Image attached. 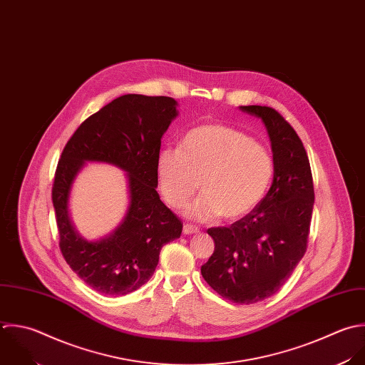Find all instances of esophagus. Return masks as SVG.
I'll return each instance as SVG.
<instances>
[{"instance_id":"1","label":"esophagus","mask_w":365,"mask_h":365,"mask_svg":"<svg viewBox=\"0 0 365 365\" xmlns=\"http://www.w3.org/2000/svg\"><path fill=\"white\" fill-rule=\"evenodd\" d=\"M197 232H199V229L196 226H193V225H185L183 226V233L185 235H196Z\"/></svg>"}]
</instances>
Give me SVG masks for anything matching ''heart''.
<instances>
[{
  "instance_id": "obj_1",
  "label": "heart",
  "mask_w": 365,
  "mask_h": 365,
  "mask_svg": "<svg viewBox=\"0 0 365 365\" xmlns=\"http://www.w3.org/2000/svg\"><path fill=\"white\" fill-rule=\"evenodd\" d=\"M159 189L173 207H182L199 186L203 193L186 216L210 222L223 215L237 219L264 196L273 175L272 156L243 132L220 125H200L183 135L178 148H163L156 158Z\"/></svg>"
}]
</instances>
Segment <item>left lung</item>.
Returning <instances> with one entry per match:
<instances>
[{"label": "left lung", "instance_id": "left-lung-1", "mask_svg": "<svg viewBox=\"0 0 365 365\" xmlns=\"http://www.w3.org/2000/svg\"><path fill=\"white\" fill-rule=\"evenodd\" d=\"M262 119L273 152V183L260 203L230 227H212L215 252L200 269L207 284L237 304L277 293L307 250L314 187L302 139L273 108L249 105Z\"/></svg>", "mask_w": 365, "mask_h": 365}]
</instances>
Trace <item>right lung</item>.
<instances>
[{
    "label": "right lung",
    "instance_id": "add662e5",
    "mask_svg": "<svg viewBox=\"0 0 365 365\" xmlns=\"http://www.w3.org/2000/svg\"><path fill=\"white\" fill-rule=\"evenodd\" d=\"M176 108L169 96L122 95L83 120L62 150L52 186L59 247L69 267L98 293L125 296L142 287L160 249L182 235V222L156 192L160 139L178 116ZM88 161L116 165L128 179L127 213L99 241L82 238L68 215L71 185Z\"/></svg>",
    "mask_w": 365,
    "mask_h": 365
}]
</instances>
